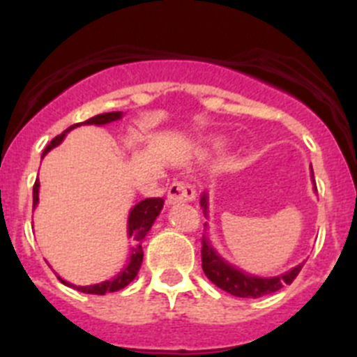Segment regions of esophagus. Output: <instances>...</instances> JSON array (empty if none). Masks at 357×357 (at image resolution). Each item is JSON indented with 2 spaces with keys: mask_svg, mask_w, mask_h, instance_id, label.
<instances>
[{
  "mask_svg": "<svg viewBox=\"0 0 357 357\" xmlns=\"http://www.w3.org/2000/svg\"><path fill=\"white\" fill-rule=\"evenodd\" d=\"M195 188L186 181H174L167 190L169 204H178V202H190L195 199Z\"/></svg>",
  "mask_w": 357,
  "mask_h": 357,
  "instance_id": "esophagus-1",
  "label": "esophagus"
}]
</instances>
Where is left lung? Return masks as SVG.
<instances>
[{
  "instance_id": "8db88e82",
  "label": "left lung",
  "mask_w": 357,
  "mask_h": 357,
  "mask_svg": "<svg viewBox=\"0 0 357 357\" xmlns=\"http://www.w3.org/2000/svg\"><path fill=\"white\" fill-rule=\"evenodd\" d=\"M201 206L204 208V211L208 213V195H202L201 197ZM202 269H204L206 276L211 280L216 287H220L222 291L229 292L232 296H238V298H261V296L273 294V292L280 291L284 285H291L294 282L296 276L301 271L303 264L296 266L291 271L284 273L280 276H273V278H259V276L246 275L241 269L234 268V266L229 264L227 261L220 257L215 252L209 241L206 238H202Z\"/></svg>"
}]
</instances>
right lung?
Segmentation results:
<instances>
[{
	"mask_svg": "<svg viewBox=\"0 0 357 357\" xmlns=\"http://www.w3.org/2000/svg\"><path fill=\"white\" fill-rule=\"evenodd\" d=\"M121 116H123V112H105V114L93 116V118L86 119L84 123L72 125L70 128H66L61 135H58V137L52 139L51 144L43 149L42 158L47 155L52 148H56L58 144H61V141L65 139V133L70 132L72 128H75V126H79V125H107V123L116 121V119H121ZM38 186H40V183H38V179H36L35 185H33V208H36V204H38ZM162 208H163V199H160V197L144 199V201H141L139 204H135L132 208V211H130V215H128V236L130 238H133L135 246L132 248V255H130V261H128V264H126V268L123 269V271L119 273L116 278L107 280V282H102V284L88 285V287H77V285H72V287H75L77 291H81V292H86V294H98V296H103L105 292H116V291H121V289H125L126 285H128L130 282L135 278V276H137L139 269H141L142 257H144V254H142V239L146 238V234H148V231L151 229V225L155 224L156 216L160 215ZM59 280H61L65 285H70L68 282H65L63 278H59Z\"/></svg>",
	"mask_w": 357,
	"mask_h": 357,
	"instance_id": "right-lung-1",
	"label": "right lung"
}]
</instances>
